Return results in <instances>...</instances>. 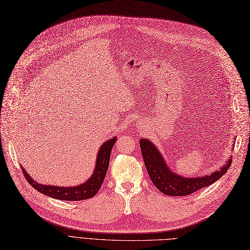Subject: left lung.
Masks as SVG:
<instances>
[{"instance_id":"1","label":"left lung","mask_w":250,"mask_h":250,"mask_svg":"<svg viewBox=\"0 0 250 250\" xmlns=\"http://www.w3.org/2000/svg\"><path fill=\"white\" fill-rule=\"evenodd\" d=\"M140 146L145 167L151 181L156 188L167 196H188L203 188L211 186L224 176L232 163L229 158L227 164L220 167L218 171L205 176L188 178L171 171L160 150L152 142L147 139H140Z\"/></svg>"}]
</instances>
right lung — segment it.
Listing matches in <instances>:
<instances>
[{"label": "right lung", "mask_w": 250, "mask_h": 250, "mask_svg": "<svg viewBox=\"0 0 250 250\" xmlns=\"http://www.w3.org/2000/svg\"><path fill=\"white\" fill-rule=\"evenodd\" d=\"M115 141L116 137L112 138V139H110L109 141H106L100 147L97 155V162L94 173H92L89 179H87L84 183L79 184V186L66 188L49 186V184H41L36 182L30 175L25 172L23 167L21 168L22 173L27 182H29L35 189L40 191L45 196L62 201H81L92 198L97 195V192L101 188V186L103 184L109 167L110 153L111 150H112V147Z\"/></svg>", "instance_id": "1"}]
</instances>
